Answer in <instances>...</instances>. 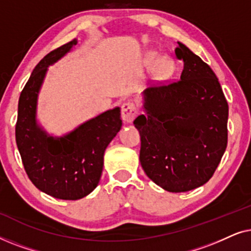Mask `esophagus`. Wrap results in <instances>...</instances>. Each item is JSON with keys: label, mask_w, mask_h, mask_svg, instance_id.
<instances>
[{"label": "esophagus", "mask_w": 251, "mask_h": 251, "mask_svg": "<svg viewBox=\"0 0 251 251\" xmlns=\"http://www.w3.org/2000/svg\"><path fill=\"white\" fill-rule=\"evenodd\" d=\"M138 114V111H137L136 106L132 104V102H126V104L122 105L121 108V116L122 120L126 123L132 122Z\"/></svg>", "instance_id": "34e87169"}]
</instances>
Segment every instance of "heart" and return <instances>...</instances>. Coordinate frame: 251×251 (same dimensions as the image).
Returning a JSON list of instances; mask_svg holds the SVG:
<instances>
[{
	"instance_id": "heart-1",
	"label": "heart",
	"mask_w": 251,
	"mask_h": 251,
	"mask_svg": "<svg viewBox=\"0 0 251 251\" xmlns=\"http://www.w3.org/2000/svg\"><path fill=\"white\" fill-rule=\"evenodd\" d=\"M147 60L153 63L152 73L156 80H166L170 77L175 71V64L173 59L168 56H159L156 58V52H150L147 56Z\"/></svg>"
}]
</instances>
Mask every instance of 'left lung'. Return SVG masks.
Returning <instances> with one entry per match:
<instances>
[{
    "instance_id": "8db88e82",
    "label": "left lung",
    "mask_w": 251,
    "mask_h": 251,
    "mask_svg": "<svg viewBox=\"0 0 251 251\" xmlns=\"http://www.w3.org/2000/svg\"><path fill=\"white\" fill-rule=\"evenodd\" d=\"M179 81L143 91L139 160L150 179L173 193L207 183L227 146L228 105L209 65L177 42Z\"/></svg>"
}]
</instances>
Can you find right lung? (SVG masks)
<instances>
[{
	"mask_svg": "<svg viewBox=\"0 0 251 251\" xmlns=\"http://www.w3.org/2000/svg\"><path fill=\"white\" fill-rule=\"evenodd\" d=\"M74 39L48 53L34 68L18 102L16 142L24 168L32 183L60 200H78L97 187L104 153L122 126L120 107L107 109L58 137L37 121V99L48 67L76 46Z\"/></svg>",
	"mask_w": 251,
	"mask_h": 251,
	"instance_id": "add662e5",
	"label": "right lung"
}]
</instances>
